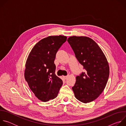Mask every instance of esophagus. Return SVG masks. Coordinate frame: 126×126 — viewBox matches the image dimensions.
<instances>
[{
	"mask_svg": "<svg viewBox=\"0 0 126 126\" xmlns=\"http://www.w3.org/2000/svg\"><path fill=\"white\" fill-rule=\"evenodd\" d=\"M68 77H69V75L65 76H63V78H64L65 80H66V79H67L68 78Z\"/></svg>",
	"mask_w": 126,
	"mask_h": 126,
	"instance_id": "obj_1",
	"label": "esophagus"
}]
</instances>
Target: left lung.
<instances>
[{
  "instance_id": "1",
  "label": "left lung",
  "mask_w": 126,
  "mask_h": 126,
  "mask_svg": "<svg viewBox=\"0 0 126 126\" xmlns=\"http://www.w3.org/2000/svg\"><path fill=\"white\" fill-rule=\"evenodd\" d=\"M79 62L86 70L72 88L76 98L91 102L103 92L109 76V66L103 52L91 38L73 36L67 40Z\"/></svg>"
}]
</instances>
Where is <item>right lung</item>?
Instances as JSON below:
<instances>
[{"instance_id": "add662e5", "label": "right lung", "mask_w": 126, "mask_h": 126, "mask_svg": "<svg viewBox=\"0 0 126 126\" xmlns=\"http://www.w3.org/2000/svg\"><path fill=\"white\" fill-rule=\"evenodd\" d=\"M65 36H50L37 43L27 59L25 79L35 96L42 102L57 97L62 80L55 72L56 53L66 41Z\"/></svg>"}]
</instances>
